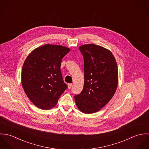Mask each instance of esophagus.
<instances>
[{
    "mask_svg": "<svg viewBox=\"0 0 149 149\" xmlns=\"http://www.w3.org/2000/svg\"><path fill=\"white\" fill-rule=\"evenodd\" d=\"M68 88H69V89H70V88H72V84H69L68 85Z\"/></svg>",
    "mask_w": 149,
    "mask_h": 149,
    "instance_id": "1",
    "label": "esophagus"
}]
</instances>
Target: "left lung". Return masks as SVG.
<instances>
[{
	"label": "left lung",
	"mask_w": 149,
	"mask_h": 149,
	"mask_svg": "<svg viewBox=\"0 0 149 149\" xmlns=\"http://www.w3.org/2000/svg\"><path fill=\"white\" fill-rule=\"evenodd\" d=\"M79 50L84 58V83L74 100L81 112L92 113L105 106L114 95L118 84V66L111 51L103 47L86 44Z\"/></svg>",
	"instance_id": "obj_1"
}]
</instances>
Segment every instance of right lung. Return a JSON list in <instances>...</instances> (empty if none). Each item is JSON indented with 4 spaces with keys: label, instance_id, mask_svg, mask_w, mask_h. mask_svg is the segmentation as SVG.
I'll return each instance as SVG.
<instances>
[{
    "label": "right lung",
    "instance_id": "1",
    "mask_svg": "<svg viewBox=\"0 0 149 149\" xmlns=\"http://www.w3.org/2000/svg\"><path fill=\"white\" fill-rule=\"evenodd\" d=\"M70 50L61 45L46 44L33 50L25 60L22 84L29 99L38 108L54 107L68 88L60 67L63 58Z\"/></svg>",
    "mask_w": 149,
    "mask_h": 149
}]
</instances>
